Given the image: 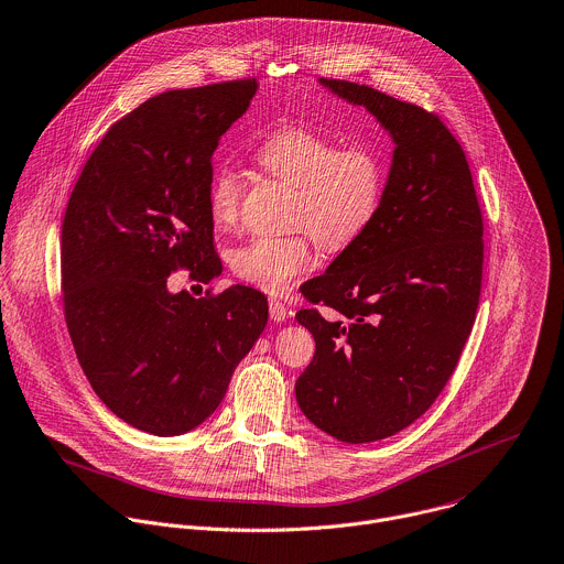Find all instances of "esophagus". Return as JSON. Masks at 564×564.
Instances as JSON below:
<instances>
[{"mask_svg": "<svg viewBox=\"0 0 564 564\" xmlns=\"http://www.w3.org/2000/svg\"><path fill=\"white\" fill-rule=\"evenodd\" d=\"M268 305H270V318H272V321L283 323V321L288 318L290 312H288V305H285V303H281L279 299H270Z\"/></svg>", "mask_w": 564, "mask_h": 564, "instance_id": "34e87169", "label": "esophagus"}]
</instances>
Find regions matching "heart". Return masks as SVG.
Masks as SVG:
<instances>
[{"label":"heart","mask_w":564,"mask_h":564,"mask_svg":"<svg viewBox=\"0 0 564 564\" xmlns=\"http://www.w3.org/2000/svg\"><path fill=\"white\" fill-rule=\"evenodd\" d=\"M254 159L265 174L294 187L290 224L296 232L254 237L230 254L232 272L270 294H281L314 265L312 237L343 250L377 219L386 195V163L369 145H345L318 130L285 123L263 137ZM243 183L235 167L215 170L208 213L219 228L237 224Z\"/></svg>","instance_id":"obj_1"}]
</instances>
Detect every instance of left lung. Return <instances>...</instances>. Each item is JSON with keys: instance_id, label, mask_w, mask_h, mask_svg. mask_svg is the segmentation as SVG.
<instances>
[{"instance_id": "obj_1", "label": "left lung", "mask_w": 564, "mask_h": 564, "mask_svg": "<svg viewBox=\"0 0 564 564\" xmlns=\"http://www.w3.org/2000/svg\"><path fill=\"white\" fill-rule=\"evenodd\" d=\"M365 106L394 139L377 219L305 283L296 312L316 351L296 381L301 412L343 443L399 434L438 399L471 334L482 281V215L467 156L421 106L318 79Z\"/></svg>"}]
</instances>
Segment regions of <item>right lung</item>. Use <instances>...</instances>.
Here are the masks:
<instances>
[{"mask_svg":"<svg viewBox=\"0 0 564 564\" xmlns=\"http://www.w3.org/2000/svg\"><path fill=\"white\" fill-rule=\"evenodd\" d=\"M259 84L167 90L110 126L88 156L62 226V292L95 394L128 425L178 436L224 401L268 323L261 292L195 299L167 276L219 274L208 213L213 154Z\"/></svg>","mask_w":564,"mask_h":564,"instance_id":"add662e5","label":"right lung"}]
</instances>
